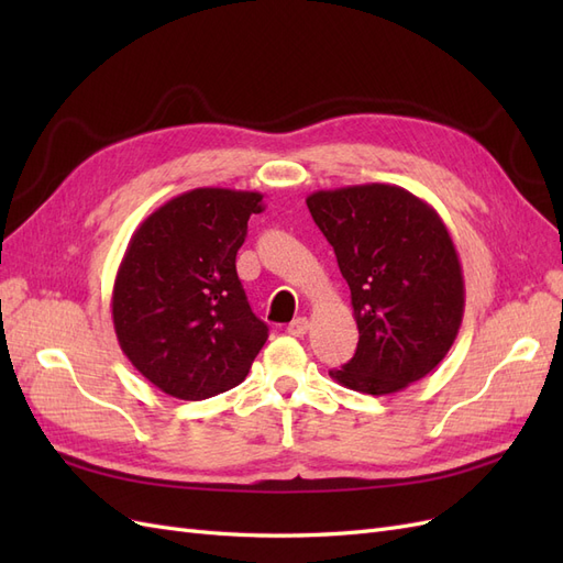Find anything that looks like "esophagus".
<instances>
[{
	"label": "esophagus",
	"mask_w": 563,
	"mask_h": 563,
	"mask_svg": "<svg viewBox=\"0 0 563 563\" xmlns=\"http://www.w3.org/2000/svg\"><path fill=\"white\" fill-rule=\"evenodd\" d=\"M308 329H310V321H308V317H298V319H294V321L288 323V327H286L288 335H296V338H300V335L308 333Z\"/></svg>",
	"instance_id": "34e87169"
}]
</instances>
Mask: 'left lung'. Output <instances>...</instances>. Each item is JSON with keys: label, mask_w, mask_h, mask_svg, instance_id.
Instances as JSON below:
<instances>
[{"label": "left lung", "mask_w": 563, "mask_h": 563, "mask_svg": "<svg viewBox=\"0 0 563 563\" xmlns=\"http://www.w3.org/2000/svg\"><path fill=\"white\" fill-rule=\"evenodd\" d=\"M314 223L350 286L360 343L329 376L383 397L444 360L465 312V282L451 234L428 201L368 183L308 197Z\"/></svg>", "instance_id": "1"}]
</instances>
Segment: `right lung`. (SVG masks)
<instances>
[{
	"label": "right lung",
	"instance_id": "add662e5",
	"mask_svg": "<svg viewBox=\"0 0 563 563\" xmlns=\"http://www.w3.org/2000/svg\"><path fill=\"white\" fill-rule=\"evenodd\" d=\"M263 195L197 187L133 232L112 288L119 347L168 397L199 401L240 385L267 340L236 277V251Z\"/></svg>",
	"mask_w": 563,
	"mask_h": 563
}]
</instances>
